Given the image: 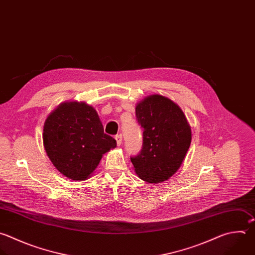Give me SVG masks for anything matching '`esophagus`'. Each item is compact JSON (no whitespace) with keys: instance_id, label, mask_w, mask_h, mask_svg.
Listing matches in <instances>:
<instances>
[{"instance_id":"1","label":"esophagus","mask_w":255,"mask_h":255,"mask_svg":"<svg viewBox=\"0 0 255 255\" xmlns=\"http://www.w3.org/2000/svg\"><path fill=\"white\" fill-rule=\"evenodd\" d=\"M115 139H116V141H117L118 146H120V145L122 144V134H117V135L115 136Z\"/></svg>"}]
</instances>
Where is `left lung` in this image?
<instances>
[{"label": "left lung", "instance_id": "obj_1", "mask_svg": "<svg viewBox=\"0 0 255 255\" xmlns=\"http://www.w3.org/2000/svg\"><path fill=\"white\" fill-rule=\"evenodd\" d=\"M135 111L143 128L142 149L130 157L135 172L149 183L165 181L184 160L191 143L190 126L180 107L161 95L145 98Z\"/></svg>", "mask_w": 255, "mask_h": 255}]
</instances>
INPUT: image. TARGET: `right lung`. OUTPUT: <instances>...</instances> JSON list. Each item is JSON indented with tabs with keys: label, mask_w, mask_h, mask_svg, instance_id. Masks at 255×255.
<instances>
[{
	"label": "right lung",
	"mask_w": 255,
	"mask_h": 255,
	"mask_svg": "<svg viewBox=\"0 0 255 255\" xmlns=\"http://www.w3.org/2000/svg\"><path fill=\"white\" fill-rule=\"evenodd\" d=\"M43 142L54 166L68 178L84 180L116 140L104 133L96 110L86 103L61 104L46 119Z\"/></svg>",
	"instance_id": "1"
}]
</instances>
